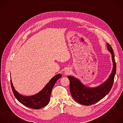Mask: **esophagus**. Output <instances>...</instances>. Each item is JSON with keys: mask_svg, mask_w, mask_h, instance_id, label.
Returning a JSON list of instances; mask_svg holds the SVG:
<instances>
[{"mask_svg": "<svg viewBox=\"0 0 123 123\" xmlns=\"http://www.w3.org/2000/svg\"><path fill=\"white\" fill-rule=\"evenodd\" d=\"M71 72H72V70L70 69V68H67L66 70H65V74H66V75H68V74H70L71 73Z\"/></svg>", "mask_w": 123, "mask_h": 123, "instance_id": "esophagus-1", "label": "esophagus"}]
</instances>
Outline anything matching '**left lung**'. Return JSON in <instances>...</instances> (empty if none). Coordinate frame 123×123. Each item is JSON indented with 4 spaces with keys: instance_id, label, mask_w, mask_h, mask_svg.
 Segmentation results:
<instances>
[{
    "instance_id": "left-lung-1",
    "label": "left lung",
    "mask_w": 123,
    "mask_h": 123,
    "mask_svg": "<svg viewBox=\"0 0 123 123\" xmlns=\"http://www.w3.org/2000/svg\"><path fill=\"white\" fill-rule=\"evenodd\" d=\"M107 46L111 55L113 68L106 81L97 86L91 87L84 85L76 77L68 76L70 82L69 90L71 95L75 101L81 104L89 106L95 104L106 96L111 89L116 74V65L112 48L109 43H107Z\"/></svg>"
}]
</instances>
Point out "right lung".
Returning a JSON list of instances; mask_svg holds the SVG:
<instances>
[{
    "label": "right lung",
    "instance_id": "obj_1",
    "mask_svg": "<svg viewBox=\"0 0 123 123\" xmlns=\"http://www.w3.org/2000/svg\"><path fill=\"white\" fill-rule=\"evenodd\" d=\"M61 77L62 75L60 74L55 75L41 91L32 96H24L18 93L15 90L11 80V87L15 97L24 106L33 109H40L47 106L49 103L52 88L57 80Z\"/></svg>",
    "mask_w": 123,
    "mask_h": 123
}]
</instances>
